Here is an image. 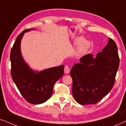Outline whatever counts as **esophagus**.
Segmentation results:
<instances>
[{"label":"esophagus","instance_id":"esophagus-1","mask_svg":"<svg viewBox=\"0 0 126 126\" xmlns=\"http://www.w3.org/2000/svg\"><path fill=\"white\" fill-rule=\"evenodd\" d=\"M70 71V67L68 66H66L64 67V73L65 74H68Z\"/></svg>","mask_w":126,"mask_h":126}]
</instances>
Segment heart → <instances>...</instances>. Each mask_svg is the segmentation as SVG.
<instances>
[{
    "label": "heart",
    "instance_id": "1",
    "mask_svg": "<svg viewBox=\"0 0 126 126\" xmlns=\"http://www.w3.org/2000/svg\"><path fill=\"white\" fill-rule=\"evenodd\" d=\"M75 43L77 45L80 44L78 48V53L80 55H83L86 53L91 46L90 42L85 40V38L82 36L77 37L75 40Z\"/></svg>",
    "mask_w": 126,
    "mask_h": 126
}]
</instances>
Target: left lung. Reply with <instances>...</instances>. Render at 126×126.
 Segmentation results:
<instances>
[{
	"label": "left lung",
	"instance_id": "left-lung-1",
	"mask_svg": "<svg viewBox=\"0 0 126 126\" xmlns=\"http://www.w3.org/2000/svg\"><path fill=\"white\" fill-rule=\"evenodd\" d=\"M119 62L118 47L110 38L95 58L90 53L80 58L70 71L75 101L81 105L95 104L108 94L115 83Z\"/></svg>",
	"mask_w": 126,
	"mask_h": 126
}]
</instances>
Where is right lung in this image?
Returning <instances> with one entry per match:
<instances>
[{
    "label": "right lung",
    "mask_w": 126,
    "mask_h": 126,
    "mask_svg": "<svg viewBox=\"0 0 126 126\" xmlns=\"http://www.w3.org/2000/svg\"><path fill=\"white\" fill-rule=\"evenodd\" d=\"M34 29L25 30L18 35L10 53L11 73L14 83L22 95L28 103L40 104L49 99L53 86L64 74V65L34 71L23 59L21 43L25 33Z\"/></svg>",
    "instance_id": "1"
}]
</instances>
